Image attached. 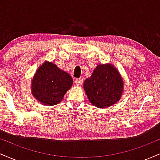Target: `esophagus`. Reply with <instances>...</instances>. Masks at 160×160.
Here are the masks:
<instances>
[{
  "instance_id": "obj_1",
  "label": "esophagus",
  "mask_w": 160,
  "mask_h": 160,
  "mask_svg": "<svg viewBox=\"0 0 160 160\" xmlns=\"http://www.w3.org/2000/svg\"><path fill=\"white\" fill-rule=\"evenodd\" d=\"M75 83H76L78 86L82 85V79H81V78H77L76 80H75Z\"/></svg>"
}]
</instances>
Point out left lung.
<instances>
[{"label":"left lung","mask_w":160,"mask_h":160,"mask_svg":"<svg viewBox=\"0 0 160 160\" xmlns=\"http://www.w3.org/2000/svg\"><path fill=\"white\" fill-rule=\"evenodd\" d=\"M84 90L93 105L106 108L117 103L123 90V82L113 65H99L83 83Z\"/></svg>","instance_id":"obj_1"}]
</instances>
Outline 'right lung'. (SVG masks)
<instances>
[{
    "label": "right lung",
    "mask_w": 160,
    "mask_h": 160,
    "mask_svg": "<svg viewBox=\"0 0 160 160\" xmlns=\"http://www.w3.org/2000/svg\"><path fill=\"white\" fill-rule=\"evenodd\" d=\"M32 83L33 95L42 104L52 106L62 100L73 80L56 65L46 62L36 71Z\"/></svg>",
    "instance_id": "1"
}]
</instances>
